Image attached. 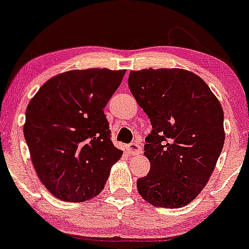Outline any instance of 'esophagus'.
Instances as JSON below:
<instances>
[{
    "mask_svg": "<svg viewBox=\"0 0 249 249\" xmlns=\"http://www.w3.org/2000/svg\"><path fill=\"white\" fill-rule=\"evenodd\" d=\"M127 151L130 154H139L142 152V146L138 144V142H133L127 145Z\"/></svg>",
    "mask_w": 249,
    "mask_h": 249,
    "instance_id": "esophagus-1",
    "label": "esophagus"
}]
</instances>
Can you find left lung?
Masks as SVG:
<instances>
[{"mask_svg":"<svg viewBox=\"0 0 249 249\" xmlns=\"http://www.w3.org/2000/svg\"><path fill=\"white\" fill-rule=\"evenodd\" d=\"M128 88L150 118L151 168L137 180L153 206L187 205L206 186L224 147V111L208 85L182 69L131 71Z\"/></svg>","mask_w":249,"mask_h":249,"instance_id":"1","label":"left lung"}]
</instances>
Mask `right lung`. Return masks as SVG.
<instances>
[{"label": "right lung", "mask_w": 249, "mask_h": 249, "mask_svg": "<svg viewBox=\"0 0 249 249\" xmlns=\"http://www.w3.org/2000/svg\"><path fill=\"white\" fill-rule=\"evenodd\" d=\"M124 75L105 68L68 71L49 79L28 105L23 132L31 161L56 198H93L122 157L104 107Z\"/></svg>", "instance_id": "1"}]
</instances>
